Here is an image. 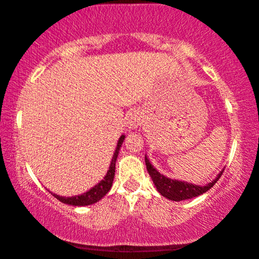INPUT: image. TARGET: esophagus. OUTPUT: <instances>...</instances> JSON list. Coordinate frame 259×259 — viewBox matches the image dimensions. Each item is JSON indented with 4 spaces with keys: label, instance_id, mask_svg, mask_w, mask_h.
<instances>
[{
    "label": "esophagus",
    "instance_id": "34e87169",
    "mask_svg": "<svg viewBox=\"0 0 259 259\" xmlns=\"http://www.w3.org/2000/svg\"><path fill=\"white\" fill-rule=\"evenodd\" d=\"M142 121L143 116L141 112L134 111L129 114V117H127V127H129V130L138 129V127L142 124Z\"/></svg>",
    "mask_w": 259,
    "mask_h": 259
}]
</instances>
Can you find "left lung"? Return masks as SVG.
<instances>
[{
  "mask_svg": "<svg viewBox=\"0 0 259 259\" xmlns=\"http://www.w3.org/2000/svg\"><path fill=\"white\" fill-rule=\"evenodd\" d=\"M145 163H146V167H147L149 176H151L152 181H153L155 187H157V191L159 192L163 197L174 201L187 200V199H192V198L198 197V195L204 194V193H206L208 189H210L211 187H212L214 183L220 180V177L222 176L224 171V169L221 171L212 182L207 183V185L205 186H197V185H193V183L185 182V181L172 180V179H169V177L161 175L159 171L155 169L153 165L151 164V161H149V159L146 157V155H145Z\"/></svg>",
  "mask_w": 259,
  "mask_h": 259,
  "instance_id": "1",
  "label": "left lung"
}]
</instances>
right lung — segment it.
<instances>
[{"mask_svg": "<svg viewBox=\"0 0 259 259\" xmlns=\"http://www.w3.org/2000/svg\"><path fill=\"white\" fill-rule=\"evenodd\" d=\"M125 136L121 135L119 140H118L116 151H114L113 157H112V161L110 165V169H108L107 174L104 177V180L100 181L98 185H95L93 188H90L88 192L83 193L80 195H74V197H60L58 194H53L58 200H60L61 202L67 205H72V206H87V205H92L98 202L100 199H102L107 194L108 191L111 189L112 183H113V179H114V172H116V161H117V157L118 153H119V149L121 147V143H123Z\"/></svg>", "mask_w": 259, "mask_h": 259, "instance_id": "obj_1", "label": "right lung"}]
</instances>
